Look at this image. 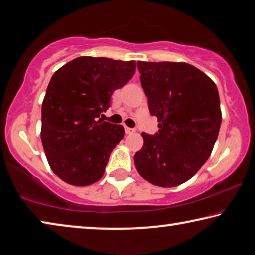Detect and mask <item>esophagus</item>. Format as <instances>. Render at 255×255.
I'll list each match as a JSON object with an SVG mask.
<instances>
[{"label":"esophagus","instance_id":"1","mask_svg":"<svg viewBox=\"0 0 255 255\" xmlns=\"http://www.w3.org/2000/svg\"><path fill=\"white\" fill-rule=\"evenodd\" d=\"M125 131H126V133H128V135H129V133H133V132H135L136 131V129L135 128H129V127H125Z\"/></svg>","mask_w":255,"mask_h":255}]
</instances>
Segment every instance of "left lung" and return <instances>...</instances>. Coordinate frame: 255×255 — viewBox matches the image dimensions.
Segmentation results:
<instances>
[{"instance_id": "obj_1", "label": "left lung", "mask_w": 255, "mask_h": 255, "mask_svg": "<svg viewBox=\"0 0 255 255\" xmlns=\"http://www.w3.org/2000/svg\"><path fill=\"white\" fill-rule=\"evenodd\" d=\"M137 68L159 129L141 133L136 169L150 183L176 187L199 171L214 148L222 124L217 86L187 63L137 62Z\"/></svg>"}]
</instances>
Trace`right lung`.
<instances>
[{"mask_svg":"<svg viewBox=\"0 0 255 255\" xmlns=\"http://www.w3.org/2000/svg\"><path fill=\"white\" fill-rule=\"evenodd\" d=\"M135 68L133 60L82 56L54 73L41 106L40 136L47 161L63 181L83 187L102 178L125 129L99 118Z\"/></svg>","mask_w":255,"mask_h":255,"instance_id":"add662e5","label":"right lung"}]
</instances>
